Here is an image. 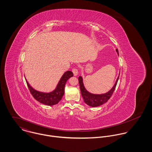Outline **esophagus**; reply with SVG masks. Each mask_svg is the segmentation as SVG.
I'll return each instance as SVG.
<instances>
[{
    "label": "esophagus",
    "instance_id": "esophagus-1",
    "mask_svg": "<svg viewBox=\"0 0 152 152\" xmlns=\"http://www.w3.org/2000/svg\"><path fill=\"white\" fill-rule=\"evenodd\" d=\"M72 72H73V74H74V75L75 76L77 75L78 74V69H77V68H73V69H72Z\"/></svg>",
    "mask_w": 152,
    "mask_h": 152
}]
</instances>
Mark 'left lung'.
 <instances>
[{"instance_id": "1", "label": "left lung", "mask_w": 152, "mask_h": 152, "mask_svg": "<svg viewBox=\"0 0 152 152\" xmlns=\"http://www.w3.org/2000/svg\"><path fill=\"white\" fill-rule=\"evenodd\" d=\"M116 51L118 53V54L119 55L118 50L116 49ZM119 74H120V73H119ZM118 79H119V77H118L113 87H112V88L108 92H107L105 94H91V93L89 92L86 89V88L84 86L83 82V78H82V77L80 76L78 77V81H79L81 95L84 99V102L86 103L88 105L92 107H99V106L106 103L110 99L111 96L112 95V94L115 91V89L116 88V84L118 83Z\"/></svg>"}]
</instances>
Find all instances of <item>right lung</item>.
<instances>
[{"instance_id":"obj_1","label":"right lung","mask_w":152,"mask_h":152,"mask_svg":"<svg viewBox=\"0 0 152 152\" xmlns=\"http://www.w3.org/2000/svg\"><path fill=\"white\" fill-rule=\"evenodd\" d=\"M72 76L73 73L72 71H66L61 78L56 88L53 91L49 93H44L35 90L29 85L27 80L26 81L30 93L35 99L44 105L52 106L58 104L64 94L65 83L66 81Z\"/></svg>"}]
</instances>
